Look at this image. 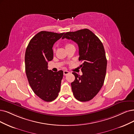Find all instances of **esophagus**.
<instances>
[{
	"label": "esophagus",
	"mask_w": 134,
	"mask_h": 134,
	"mask_svg": "<svg viewBox=\"0 0 134 134\" xmlns=\"http://www.w3.org/2000/svg\"><path fill=\"white\" fill-rule=\"evenodd\" d=\"M69 73H70V72L68 71H63V75H64V76H66V75H68Z\"/></svg>",
	"instance_id": "obj_1"
}]
</instances>
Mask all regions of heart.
Masks as SVG:
<instances>
[{
  "mask_svg": "<svg viewBox=\"0 0 134 134\" xmlns=\"http://www.w3.org/2000/svg\"><path fill=\"white\" fill-rule=\"evenodd\" d=\"M72 46H74L72 44H71V43H67V44H66L65 47H66V48H67L70 47H72Z\"/></svg>",
  "mask_w": 134,
  "mask_h": 134,
  "instance_id": "obj_1",
  "label": "heart"
}]
</instances>
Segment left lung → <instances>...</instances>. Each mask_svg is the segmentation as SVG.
Here are the masks:
<instances>
[{
	"label": "left lung",
	"instance_id": "left-lung-1",
	"mask_svg": "<svg viewBox=\"0 0 134 134\" xmlns=\"http://www.w3.org/2000/svg\"><path fill=\"white\" fill-rule=\"evenodd\" d=\"M66 38L75 41L79 47V61L82 75L73 72L75 80L71 83L73 96L78 100L87 102L94 97L102 88L106 75L107 60L103 44L96 35L85 29L64 34Z\"/></svg>",
	"mask_w": 134,
	"mask_h": 134
}]
</instances>
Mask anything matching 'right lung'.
I'll use <instances>...</instances> for the list:
<instances>
[{"label":"right lung","instance_id":"add662e5","mask_svg":"<svg viewBox=\"0 0 134 134\" xmlns=\"http://www.w3.org/2000/svg\"><path fill=\"white\" fill-rule=\"evenodd\" d=\"M64 33L42 31L29 42L25 55V72L33 92L45 102H52L60 91L63 72L48 70V62L52 60L54 43Z\"/></svg>","mask_w":134,"mask_h":134}]
</instances>
